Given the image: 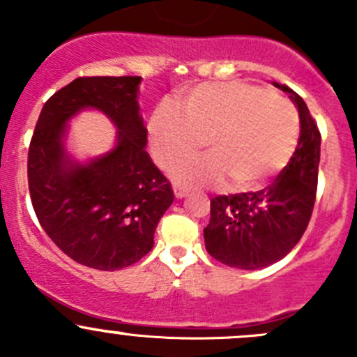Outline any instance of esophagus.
<instances>
[{
  "instance_id": "1",
  "label": "esophagus",
  "mask_w": 357,
  "mask_h": 357,
  "mask_svg": "<svg viewBox=\"0 0 357 357\" xmlns=\"http://www.w3.org/2000/svg\"><path fill=\"white\" fill-rule=\"evenodd\" d=\"M172 190H174L176 199H185V197L188 195V190L183 188V186H179V185H174V186H172Z\"/></svg>"
}]
</instances>
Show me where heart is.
<instances>
[{
	"label": "heart",
	"mask_w": 357,
	"mask_h": 357,
	"mask_svg": "<svg viewBox=\"0 0 357 357\" xmlns=\"http://www.w3.org/2000/svg\"><path fill=\"white\" fill-rule=\"evenodd\" d=\"M153 158L162 169L193 155L207 142L211 153L172 169L186 186L254 190L294 155L298 115L287 100L243 82H211L193 89L183 115L162 105L149 124Z\"/></svg>",
	"instance_id": "heart-1"
}]
</instances>
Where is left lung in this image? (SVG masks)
I'll return each mask as SVG.
<instances>
[{
	"mask_svg": "<svg viewBox=\"0 0 357 357\" xmlns=\"http://www.w3.org/2000/svg\"><path fill=\"white\" fill-rule=\"evenodd\" d=\"M273 84L289 93L297 107L298 145L275 183L211 200L205 248L229 268L261 269L285 257L304 235L314 207L321 135L304 100L289 86Z\"/></svg>",
	"mask_w": 357,
	"mask_h": 357,
	"instance_id": "1",
	"label": "left lung"
}]
</instances>
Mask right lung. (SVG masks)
Segmentation results:
<instances>
[{
  "mask_svg": "<svg viewBox=\"0 0 357 357\" xmlns=\"http://www.w3.org/2000/svg\"><path fill=\"white\" fill-rule=\"evenodd\" d=\"M142 77H77L43 107L27 158L32 207L46 235L75 262L100 271L128 268L149 254L174 200L146 146L139 115ZM84 108L105 113L116 146L86 165L65 150L66 122Z\"/></svg>",
  "mask_w": 357,
  "mask_h": 357,
  "instance_id": "add662e5",
  "label": "right lung"
}]
</instances>
